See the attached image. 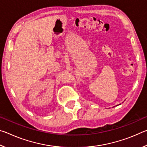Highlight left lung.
Returning <instances> with one entry per match:
<instances>
[{"label":"left lung","instance_id":"obj_1","mask_svg":"<svg viewBox=\"0 0 147 147\" xmlns=\"http://www.w3.org/2000/svg\"><path fill=\"white\" fill-rule=\"evenodd\" d=\"M120 104H119V105H120Z\"/></svg>","mask_w":147,"mask_h":147}]
</instances>
